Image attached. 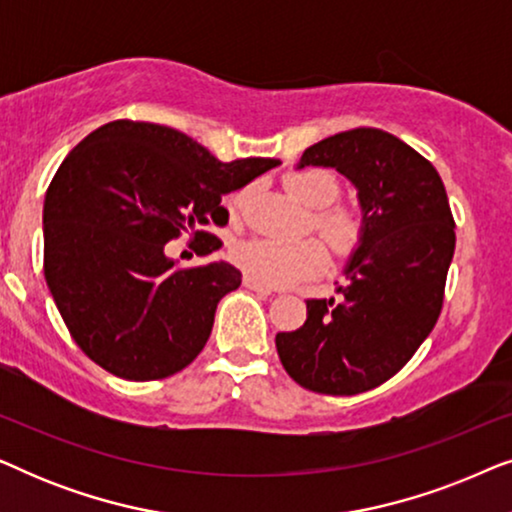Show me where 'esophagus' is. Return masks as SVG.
<instances>
[{"instance_id": "34e87169", "label": "esophagus", "mask_w": 512, "mask_h": 512, "mask_svg": "<svg viewBox=\"0 0 512 512\" xmlns=\"http://www.w3.org/2000/svg\"><path fill=\"white\" fill-rule=\"evenodd\" d=\"M242 284H244V286H247V289H249V291L263 293V296H270V293H272V291H275V289H272V286H265V284H261V282H256V279H251V277H247V275H244V279H242Z\"/></svg>"}]
</instances>
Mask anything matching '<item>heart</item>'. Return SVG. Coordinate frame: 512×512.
<instances>
[{
  "label": "heart",
  "mask_w": 512,
  "mask_h": 512,
  "mask_svg": "<svg viewBox=\"0 0 512 512\" xmlns=\"http://www.w3.org/2000/svg\"><path fill=\"white\" fill-rule=\"evenodd\" d=\"M284 186L305 207L317 209L312 214V228L335 256H352L361 247L366 240L363 214L349 207H331L340 198V181L335 179V174L321 167H307V170L286 174ZM242 200L244 195H235L233 205L240 207ZM230 256L244 275L265 286L303 282L324 272L328 265L324 244L314 237L296 242L254 237V240L235 244Z\"/></svg>",
  "instance_id": "1"
}]
</instances>
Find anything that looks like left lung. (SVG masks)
Segmentation results:
<instances>
[{
    "instance_id": "8db88e82",
    "label": "left lung",
    "mask_w": 512,
    "mask_h": 512,
    "mask_svg": "<svg viewBox=\"0 0 512 512\" xmlns=\"http://www.w3.org/2000/svg\"><path fill=\"white\" fill-rule=\"evenodd\" d=\"M335 167L359 191L366 240L340 298H310L298 331L277 333L282 366L300 387L354 396L412 359L443 310L454 216L429 160L389 132L356 128L305 149L298 167Z\"/></svg>"
}]
</instances>
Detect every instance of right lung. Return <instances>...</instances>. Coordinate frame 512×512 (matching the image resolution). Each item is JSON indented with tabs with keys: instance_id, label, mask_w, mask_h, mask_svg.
<instances>
[{
	"instance_id": "add662e5",
	"label": "right lung",
	"mask_w": 512,
	"mask_h": 512,
	"mask_svg": "<svg viewBox=\"0 0 512 512\" xmlns=\"http://www.w3.org/2000/svg\"><path fill=\"white\" fill-rule=\"evenodd\" d=\"M221 163L184 132L111 121L69 151L44 202V275L83 354L123 380H165L207 345L219 300L242 284L228 263L181 268L165 244L228 223L221 198L277 167ZM221 240L212 235L202 254Z\"/></svg>"
}]
</instances>
